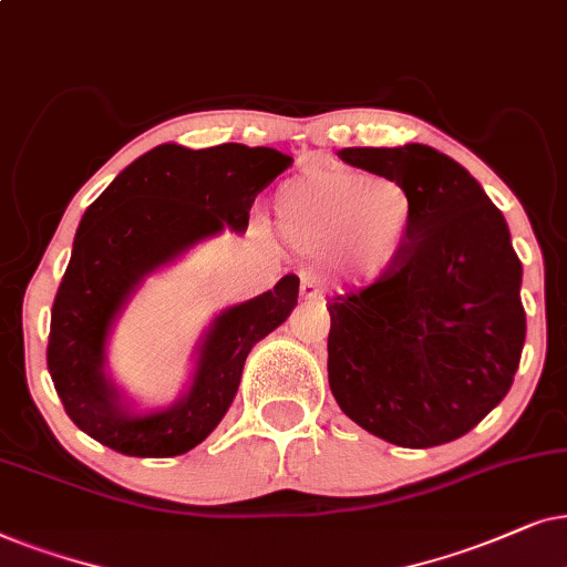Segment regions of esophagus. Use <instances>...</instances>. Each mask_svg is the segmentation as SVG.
Here are the masks:
<instances>
[{
    "label": "esophagus",
    "instance_id": "esophagus-1",
    "mask_svg": "<svg viewBox=\"0 0 567 567\" xmlns=\"http://www.w3.org/2000/svg\"><path fill=\"white\" fill-rule=\"evenodd\" d=\"M300 296H303V300H308V303H323V296H327V290H323V279L316 275L303 277V282H300Z\"/></svg>",
    "mask_w": 567,
    "mask_h": 567
}]
</instances>
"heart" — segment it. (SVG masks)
I'll return each mask as SVG.
<instances>
[{"label":"heart","instance_id":"1","mask_svg":"<svg viewBox=\"0 0 567 567\" xmlns=\"http://www.w3.org/2000/svg\"><path fill=\"white\" fill-rule=\"evenodd\" d=\"M275 217L300 251L331 254L350 277L379 282L410 256L420 209L402 181L321 163L277 188Z\"/></svg>","mask_w":567,"mask_h":567}]
</instances>
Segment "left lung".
Listing matches in <instances>:
<instances>
[{"instance_id":"8db88e82","label":"left lung","mask_w":567,"mask_h":567,"mask_svg":"<svg viewBox=\"0 0 567 567\" xmlns=\"http://www.w3.org/2000/svg\"><path fill=\"white\" fill-rule=\"evenodd\" d=\"M337 155L402 181L420 220L402 267L327 303L331 394L347 417L394 446L456 441L503 402L524 350L508 225L470 171L433 147Z\"/></svg>"}]
</instances>
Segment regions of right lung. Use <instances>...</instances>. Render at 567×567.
Here are the masks:
<instances>
[{
	"label": "right lung",
	"instance_id": "add662e5",
	"mask_svg": "<svg viewBox=\"0 0 567 567\" xmlns=\"http://www.w3.org/2000/svg\"><path fill=\"white\" fill-rule=\"evenodd\" d=\"M290 165V155L271 147L168 142L126 165L85 209L51 308L47 350L56 394L82 433L118 454L165 458L199 446L220 425L251 347L298 306L296 275L209 323L192 386L165 410H132L105 373V344L142 279L225 228L244 233L256 194Z\"/></svg>",
	"mask_w": 567,
	"mask_h": 567
}]
</instances>
